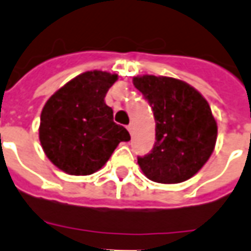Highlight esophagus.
Instances as JSON below:
<instances>
[{
    "mask_svg": "<svg viewBox=\"0 0 251 251\" xmlns=\"http://www.w3.org/2000/svg\"><path fill=\"white\" fill-rule=\"evenodd\" d=\"M127 130H129V133H130V134H133V130H134V127H133V124L127 125Z\"/></svg>",
    "mask_w": 251,
    "mask_h": 251,
    "instance_id": "34e87169",
    "label": "esophagus"
}]
</instances>
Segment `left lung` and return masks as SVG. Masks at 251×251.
<instances>
[{
	"label": "left lung",
	"instance_id": "8db88e82",
	"mask_svg": "<svg viewBox=\"0 0 251 251\" xmlns=\"http://www.w3.org/2000/svg\"><path fill=\"white\" fill-rule=\"evenodd\" d=\"M152 107L156 142L138 156L148 179L176 184L192 177L210 158L216 142V121L199 91L179 79L144 75L133 79Z\"/></svg>",
	"mask_w": 251,
	"mask_h": 251
}]
</instances>
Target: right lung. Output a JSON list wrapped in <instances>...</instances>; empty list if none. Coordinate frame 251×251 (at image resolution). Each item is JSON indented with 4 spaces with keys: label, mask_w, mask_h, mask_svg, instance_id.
<instances>
[{
    "label": "right lung",
    "mask_w": 251,
    "mask_h": 251,
    "mask_svg": "<svg viewBox=\"0 0 251 251\" xmlns=\"http://www.w3.org/2000/svg\"><path fill=\"white\" fill-rule=\"evenodd\" d=\"M117 77L103 71L84 72L47 100L39 134L47 157L59 169L76 176L94 174L120 142L130 140L104 102Z\"/></svg>",
    "instance_id": "right-lung-1"
}]
</instances>
